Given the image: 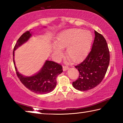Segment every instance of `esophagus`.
<instances>
[{"label": "esophagus", "instance_id": "esophagus-1", "mask_svg": "<svg viewBox=\"0 0 123 123\" xmlns=\"http://www.w3.org/2000/svg\"><path fill=\"white\" fill-rule=\"evenodd\" d=\"M68 68H69V67H68V66H67V65L63 66V70L64 71H67V70H68Z\"/></svg>", "mask_w": 123, "mask_h": 123}]
</instances>
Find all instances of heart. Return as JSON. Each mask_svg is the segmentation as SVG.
I'll use <instances>...</instances> for the list:
<instances>
[{
	"mask_svg": "<svg viewBox=\"0 0 123 123\" xmlns=\"http://www.w3.org/2000/svg\"><path fill=\"white\" fill-rule=\"evenodd\" d=\"M93 37L88 31L80 29H72L62 31L56 37L52 51L56 58L62 55L61 49L66 48L68 58L74 62H77L86 56L90 48Z\"/></svg>",
	"mask_w": 123,
	"mask_h": 123,
	"instance_id": "heart-1",
	"label": "heart"
}]
</instances>
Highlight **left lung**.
I'll return each instance as SVG.
<instances>
[{
    "label": "left lung",
    "instance_id": "left-lung-1",
    "mask_svg": "<svg viewBox=\"0 0 123 123\" xmlns=\"http://www.w3.org/2000/svg\"><path fill=\"white\" fill-rule=\"evenodd\" d=\"M94 34L92 50L85 59L75 67L79 72V76L72 84L75 89L81 92L98 85L105 77L109 65L110 51L106 41L96 31Z\"/></svg>",
    "mask_w": 123,
    "mask_h": 123
}]
</instances>
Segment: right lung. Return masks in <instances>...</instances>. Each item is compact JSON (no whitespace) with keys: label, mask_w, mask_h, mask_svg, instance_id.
I'll use <instances>...</instances> for the list:
<instances>
[{"label":"right lung","mask_w":123,"mask_h":123,"mask_svg":"<svg viewBox=\"0 0 123 123\" xmlns=\"http://www.w3.org/2000/svg\"><path fill=\"white\" fill-rule=\"evenodd\" d=\"M31 34L29 31L24 33L18 39L14 46L13 56L15 72L21 82L28 89L38 94H46L51 92L56 85V78L63 72L62 65L54 61L47 60L38 73L34 76L25 77L18 73L14 60V50L25 43Z\"/></svg>","instance_id":"1"}]
</instances>
